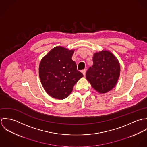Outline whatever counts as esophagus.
<instances>
[{"mask_svg": "<svg viewBox=\"0 0 147 147\" xmlns=\"http://www.w3.org/2000/svg\"><path fill=\"white\" fill-rule=\"evenodd\" d=\"M82 72L83 73V75L85 76V73H86V69H83V70H82Z\"/></svg>", "mask_w": 147, "mask_h": 147, "instance_id": "esophagus-1", "label": "esophagus"}]
</instances>
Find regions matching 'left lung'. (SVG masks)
<instances>
[{
	"mask_svg": "<svg viewBox=\"0 0 147 147\" xmlns=\"http://www.w3.org/2000/svg\"><path fill=\"white\" fill-rule=\"evenodd\" d=\"M93 64L86 72V79L93 89L100 93L111 90L117 84L120 74V64L116 57L108 51L96 53Z\"/></svg>",
	"mask_w": 147,
	"mask_h": 147,
	"instance_id": "8db88e82",
	"label": "left lung"
}]
</instances>
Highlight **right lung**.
Listing matches in <instances>:
<instances>
[{
    "label": "right lung",
    "mask_w": 147,
    "mask_h": 147,
    "mask_svg": "<svg viewBox=\"0 0 147 147\" xmlns=\"http://www.w3.org/2000/svg\"><path fill=\"white\" fill-rule=\"evenodd\" d=\"M74 52L57 46L50 50L40 62L39 76L42 86L53 98H67L75 84L83 76L72 59Z\"/></svg>",
    "instance_id": "obj_1"
}]
</instances>
